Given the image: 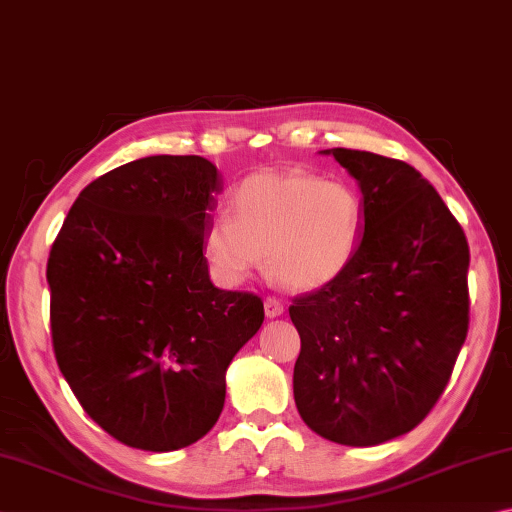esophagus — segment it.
<instances>
[{"instance_id": "esophagus-1", "label": "esophagus", "mask_w": 512, "mask_h": 512, "mask_svg": "<svg viewBox=\"0 0 512 512\" xmlns=\"http://www.w3.org/2000/svg\"><path fill=\"white\" fill-rule=\"evenodd\" d=\"M283 303L276 299V297H267L265 299V315L270 317V319H274V317H281L283 315Z\"/></svg>"}]
</instances>
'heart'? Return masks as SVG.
Here are the masks:
<instances>
[{
  "mask_svg": "<svg viewBox=\"0 0 512 512\" xmlns=\"http://www.w3.org/2000/svg\"><path fill=\"white\" fill-rule=\"evenodd\" d=\"M229 215L213 218L204 256L227 283L245 281L267 254L285 288L317 290L351 265L362 236V202L344 182L308 173H258L231 197Z\"/></svg>",
  "mask_w": 512,
  "mask_h": 512,
  "instance_id": "1",
  "label": "heart"
}]
</instances>
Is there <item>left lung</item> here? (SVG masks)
<instances>
[{"instance_id":"1","label":"left lung","mask_w":512,"mask_h":512,"mask_svg":"<svg viewBox=\"0 0 512 512\" xmlns=\"http://www.w3.org/2000/svg\"><path fill=\"white\" fill-rule=\"evenodd\" d=\"M324 152L360 186L364 236L335 281L292 299L294 402L312 432L371 447L423 423L450 382L470 324V249L414 166Z\"/></svg>"}]
</instances>
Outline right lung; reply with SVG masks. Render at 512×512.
Listing matches in <instances>:
<instances>
[{"instance_id": "right-lung-1", "label": "right lung", "mask_w": 512, "mask_h": 512, "mask_svg": "<svg viewBox=\"0 0 512 512\" xmlns=\"http://www.w3.org/2000/svg\"><path fill=\"white\" fill-rule=\"evenodd\" d=\"M220 191L209 159L143 157L87 184L53 240L60 373L87 416L137 450L173 452L218 423L224 373L265 319L261 297L209 279Z\"/></svg>"}]
</instances>
